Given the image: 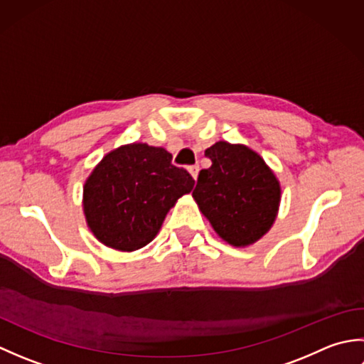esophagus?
Returning <instances> with one entry per match:
<instances>
[{"mask_svg": "<svg viewBox=\"0 0 364 364\" xmlns=\"http://www.w3.org/2000/svg\"><path fill=\"white\" fill-rule=\"evenodd\" d=\"M198 170H200V167H198L197 164L189 167V173L192 175V178H194V180H197V176H198Z\"/></svg>", "mask_w": 364, "mask_h": 364, "instance_id": "1", "label": "esophagus"}]
</instances>
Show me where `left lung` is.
<instances>
[{"label":"left lung","mask_w":364,"mask_h":364,"mask_svg":"<svg viewBox=\"0 0 364 364\" xmlns=\"http://www.w3.org/2000/svg\"><path fill=\"white\" fill-rule=\"evenodd\" d=\"M211 167L200 170L192 192L222 239L249 245L266 233L280 203V184L264 159L244 145L218 142L205 151Z\"/></svg>","instance_id":"left-lung-1"}]
</instances>
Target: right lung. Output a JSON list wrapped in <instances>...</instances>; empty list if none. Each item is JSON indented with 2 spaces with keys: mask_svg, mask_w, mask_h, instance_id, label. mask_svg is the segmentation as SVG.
<instances>
[{
  "mask_svg": "<svg viewBox=\"0 0 364 364\" xmlns=\"http://www.w3.org/2000/svg\"><path fill=\"white\" fill-rule=\"evenodd\" d=\"M194 183L161 146L125 145L106 154L87 178L84 214L98 241L133 252L158 235L167 211Z\"/></svg>",
  "mask_w": 364,
  "mask_h": 364,
  "instance_id": "1",
  "label": "right lung"
}]
</instances>
